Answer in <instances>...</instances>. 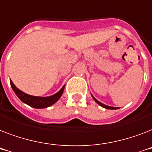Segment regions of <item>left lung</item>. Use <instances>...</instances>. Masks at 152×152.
<instances>
[{
    "mask_svg": "<svg viewBox=\"0 0 152 152\" xmlns=\"http://www.w3.org/2000/svg\"><path fill=\"white\" fill-rule=\"evenodd\" d=\"M92 98L94 99V100H95V101L98 104H99V105H100V106H102V107H104V108L109 109V110H116V109H118L117 107H113V106H106V105H104L103 103H102V102H100L98 101V100L96 99L95 97H93V96H92Z\"/></svg>",
    "mask_w": 152,
    "mask_h": 152,
    "instance_id": "obj_1",
    "label": "left lung"
}]
</instances>
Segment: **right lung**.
Wrapping results in <instances>:
<instances>
[{"label": "right lung", "mask_w": 152, "mask_h": 152, "mask_svg": "<svg viewBox=\"0 0 152 152\" xmlns=\"http://www.w3.org/2000/svg\"><path fill=\"white\" fill-rule=\"evenodd\" d=\"M11 86L12 90L15 91V95H17V97L20 99L23 102L29 105L31 107L37 109H42L46 108L48 106H52L53 104H54L57 101H58L60 98L61 97L63 91H64V86L63 88L55 95L50 96V97H38V96H33V95H27L26 93L23 92L22 91L18 89L15 86V84L12 83V81L10 80Z\"/></svg>", "instance_id": "right-lung-1"}]
</instances>
